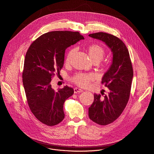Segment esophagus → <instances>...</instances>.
<instances>
[{"label": "esophagus", "mask_w": 154, "mask_h": 154, "mask_svg": "<svg viewBox=\"0 0 154 154\" xmlns=\"http://www.w3.org/2000/svg\"><path fill=\"white\" fill-rule=\"evenodd\" d=\"M74 93L77 94V93L82 92H83V91L82 89H81L79 88H74Z\"/></svg>", "instance_id": "1"}]
</instances>
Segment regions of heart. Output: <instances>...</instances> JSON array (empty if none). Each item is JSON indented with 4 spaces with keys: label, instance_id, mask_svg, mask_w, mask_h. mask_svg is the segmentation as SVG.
Masks as SVG:
<instances>
[{
    "label": "heart",
    "instance_id": "obj_1",
    "mask_svg": "<svg viewBox=\"0 0 154 154\" xmlns=\"http://www.w3.org/2000/svg\"><path fill=\"white\" fill-rule=\"evenodd\" d=\"M87 52L89 58L94 62H100L103 59L105 55V49L101 45L98 44H92L89 45L87 48ZM74 54V50L71 49L67 53L65 57V62L66 63H69L70 60ZM95 77L92 74H88L83 73H79L72 77V81L81 87H87L89 85L90 83L93 81Z\"/></svg>",
    "mask_w": 154,
    "mask_h": 154
}]
</instances>
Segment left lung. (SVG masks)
Returning a JSON list of instances; mask_svg holds the SVG:
<instances>
[{
    "mask_svg": "<svg viewBox=\"0 0 154 154\" xmlns=\"http://www.w3.org/2000/svg\"><path fill=\"white\" fill-rule=\"evenodd\" d=\"M89 36L103 42L112 53V63L101 80V83L109 89V92L104 97L94 94V100L88 111L91 120L105 126L117 119L128 103L133 69L128 48L120 38L102 32Z\"/></svg>",
    "mask_w": 154,
    "mask_h": 154,
    "instance_id": "8db88e82",
    "label": "left lung"
}]
</instances>
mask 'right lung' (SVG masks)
I'll return each mask as SVG.
<instances>
[{
  "label": "right lung",
  "instance_id": "1",
  "mask_svg": "<svg viewBox=\"0 0 154 154\" xmlns=\"http://www.w3.org/2000/svg\"><path fill=\"white\" fill-rule=\"evenodd\" d=\"M82 39L79 32H48L34 41L27 51L22 80L28 104L35 118L46 125L55 126L64 119L63 104L74 89L65 86L55 91L51 79L63 66L66 49Z\"/></svg>",
  "mask_w": 154,
  "mask_h": 154
}]
</instances>
